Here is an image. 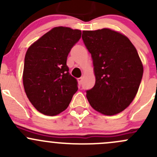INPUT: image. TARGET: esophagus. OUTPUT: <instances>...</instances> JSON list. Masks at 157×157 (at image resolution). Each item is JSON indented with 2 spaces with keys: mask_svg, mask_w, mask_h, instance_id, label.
I'll return each instance as SVG.
<instances>
[{
  "mask_svg": "<svg viewBox=\"0 0 157 157\" xmlns=\"http://www.w3.org/2000/svg\"><path fill=\"white\" fill-rule=\"evenodd\" d=\"M78 83L79 84L81 85L82 83H83V79H82V77H80V78H78Z\"/></svg>",
  "mask_w": 157,
  "mask_h": 157,
  "instance_id": "34e87169",
  "label": "esophagus"
}]
</instances>
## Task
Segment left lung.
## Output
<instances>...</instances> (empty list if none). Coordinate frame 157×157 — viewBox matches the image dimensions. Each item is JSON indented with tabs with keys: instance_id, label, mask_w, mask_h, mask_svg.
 Segmentation results:
<instances>
[{
	"instance_id": "8db88e82",
	"label": "left lung",
	"mask_w": 157,
	"mask_h": 157,
	"mask_svg": "<svg viewBox=\"0 0 157 157\" xmlns=\"http://www.w3.org/2000/svg\"><path fill=\"white\" fill-rule=\"evenodd\" d=\"M93 58L96 83L86 90L90 105L105 115L124 110L135 97L144 67L138 53L124 35L109 29L83 31Z\"/></svg>"
}]
</instances>
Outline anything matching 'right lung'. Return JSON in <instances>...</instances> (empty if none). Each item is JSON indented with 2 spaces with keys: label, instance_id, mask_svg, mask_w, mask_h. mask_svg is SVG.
I'll return each mask as SVG.
<instances>
[{
  "label": "right lung",
  "instance_id": "add662e5",
  "mask_svg": "<svg viewBox=\"0 0 157 157\" xmlns=\"http://www.w3.org/2000/svg\"><path fill=\"white\" fill-rule=\"evenodd\" d=\"M80 37V30L55 27L26 52L24 90L33 106L44 115L53 116L65 110L78 90L77 80L69 73L67 58Z\"/></svg>",
  "mask_w": 157,
  "mask_h": 157
}]
</instances>
